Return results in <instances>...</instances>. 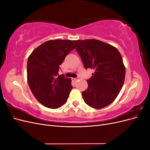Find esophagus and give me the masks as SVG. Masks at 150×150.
I'll return each mask as SVG.
<instances>
[{
    "label": "esophagus",
    "instance_id": "esophagus-1",
    "mask_svg": "<svg viewBox=\"0 0 150 150\" xmlns=\"http://www.w3.org/2000/svg\"><path fill=\"white\" fill-rule=\"evenodd\" d=\"M79 79V78H72V81H78V80Z\"/></svg>",
    "mask_w": 150,
    "mask_h": 150
}]
</instances>
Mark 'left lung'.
<instances>
[{"label": "left lung", "instance_id": "obj_1", "mask_svg": "<svg viewBox=\"0 0 150 150\" xmlns=\"http://www.w3.org/2000/svg\"><path fill=\"white\" fill-rule=\"evenodd\" d=\"M86 69L94 70L87 80L88 88L82 92L84 101L95 109L114 101L123 85L125 67L116 47L96 39L73 40Z\"/></svg>", "mask_w": 150, "mask_h": 150}]
</instances>
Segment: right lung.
<instances>
[{"mask_svg":"<svg viewBox=\"0 0 150 150\" xmlns=\"http://www.w3.org/2000/svg\"><path fill=\"white\" fill-rule=\"evenodd\" d=\"M71 40H50L34 49L27 64L28 82L36 99L48 108L66 103L72 86L71 79L59 75V66L74 49Z\"/></svg>","mask_w":150,"mask_h":150,"instance_id":"obj_1","label":"right lung"}]
</instances>
